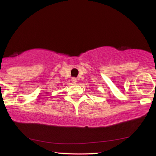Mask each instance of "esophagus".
Returning <instances> with one entry per match:
<instances>
[{
    "label": "esophagus",
    "mask_w": 156,
    "mask_h": 156,
    "mask_svg": "<svg viewBox=\"0 0 156 156\" xmlns=\"http://www.w3.org/2000/svg\"><path fill=\"white\" fill-rule=\"evenodd\" d=\"M72 82L73 84H76V83L77 82V80H76V78L73 77V78H72Z\"/></svg>",
    "instance_id": "34e87169"
}]
</instances>
